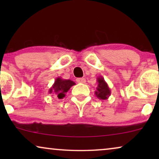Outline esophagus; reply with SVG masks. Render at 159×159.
I'll return each instance as SVG.
<instances>
[{"label": "esophagus", "mask_w": 159, "mask_h": 159, "mask_svg": "<svg viewBox=\"0 0 159 159\" xmlns=\"http://www.w3.org/2000/svg\"><path fill=\"white\" fill-rule=\"evenodd\" d=\"M76 81H77L78 83H84V82H86V80L84 78H77V79L76 80Z\"/></svg>", "instance_id": "esophagus-1"}]
</instances>
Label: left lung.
<instances>
[{"label": "left lung", "mask_w": 159, "mask_h": 159, "mask_svg": "<svg viewBox=\"0 0 159 159\" xmlns=\"http://www.w3.org/2000/svg\"><path fill=\"white\" fill-rule=\"evenodd\" d=\"M98 87L95 91V95L100 100H106L111 95V90L108 84L104 80L103 77H98L97 78Z\"/></svg>", "instance_id": "8db88e82"}]
</instances>
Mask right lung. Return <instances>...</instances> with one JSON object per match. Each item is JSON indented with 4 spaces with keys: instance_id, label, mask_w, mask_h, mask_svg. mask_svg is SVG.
<instances>
[{
    "instance_id": "right-lung-1",
    "label": "right lung",
    "mask_w": 159,
    "mask_h": 159,
    "mask_svg": "<svg viewBox=\"0 0 159 159\" xmlns=\"http://www.w3.org/2000/svg\"><path fill=\"white\" fill-rule=\"evenodd\" d=\"M75 84V82L70 80H64L58 77L56 79L53 86L49 89V93L56 95L58 98L62 99L66 95V93Z\"/></svg>"
}]
</instances>
